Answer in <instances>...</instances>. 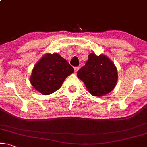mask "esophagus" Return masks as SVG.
Here are the masks:
<instances>
[{"mask_svg": "<svg viewBox=\"0 0 147 147\" xmlns=\"http://www.w3.org/2000/svg\"><path fill=\"white\" fill-rule=\"evenodd\" d=\"M79 66H76V67H75V72H77L78 70H79Z\"/></svg>", "mask_w": 147, "mask_h": 147, "instance_id": "1", "label": "esophagus"}]
</instances>
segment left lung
<instances>
[{
  "label": "left lung",
  "instance_id": "8db88e82",
  "mask_svg": "<svg viewBox=\"0 0 147 147\" xmlns=\"http://www.w3.org/2000/svg\"><path fill=\"white\" fill-rule=\"evenodd\" d=\"M85 66L77 72V77L82 80L94 96L101 97L112 91L118 79L117 68L114 64L103 54L88 56Z\"/></svg>",
  "mask_w": 147,
  "mask_h": 147
}]
</instances>
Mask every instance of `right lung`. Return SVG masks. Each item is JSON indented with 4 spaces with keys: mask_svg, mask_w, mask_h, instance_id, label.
Segmentation results:
<instances>
[{
    "mask_svg": "<svg viewBox=\"0 0 147 147\" xmlns=\"http://www.w3.org/2000/svg\"><path fill=\"white\" fill-rule=\"evenodd\" d=\"M73 72V67L59 54H47L35 65L30 82L43 95H50L59 89L66 78Z\"/></svg>",
    "mask_w": 147,
    "mask_h": 147,
    "instance_id": "1",
    "label": "right lung"
}]
</instances>
